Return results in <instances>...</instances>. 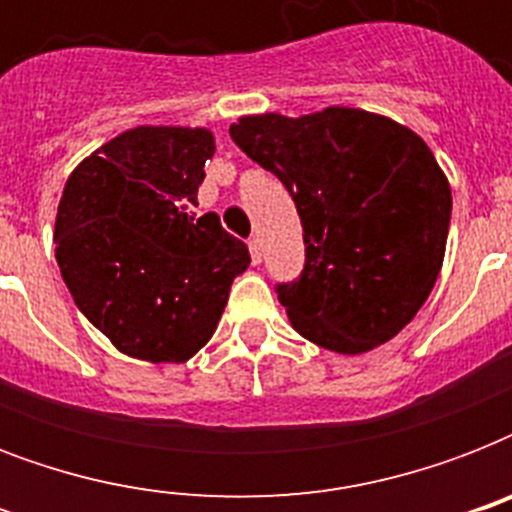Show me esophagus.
Returning a JSON list of instances; mask_svg holds the SVG:
<instances>
[{
  "label": "esophagus",
  "mask_w": 512,
  "mask_h": 512,
  "mask_svg": "<svg viewBox=\"0 0 512 512\" xmlns=\"http://www.w3.org/2000/svg\"><path fill=\"white\" fill-rule=\"evenodd\" d=\"M249 255H252V263L255 265L263 263V241L257 239V236H252V239H249Z\"/></svg>",
  "instance_id": "1"
}]
</instances>
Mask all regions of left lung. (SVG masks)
Segmentation results:
<instances>
[{
	"instance_id": "1",
	"label": "left lung",
	"mask_w": 512,
	"mask_h": 512,
	"mask_svg": "<svg viewBox=\"0 0 512 512\" xmlns=\"http://www.w3.org/2000/svg\"><path fill=\"white\" fill-rule=\"evenodd\" d=\"M228 132L284 183L303 223V271L276 284L292 327L348 356L396 337L436 284L452 220L425 140L358 108L244 116Z\"/></svg>"
}]
</instances>
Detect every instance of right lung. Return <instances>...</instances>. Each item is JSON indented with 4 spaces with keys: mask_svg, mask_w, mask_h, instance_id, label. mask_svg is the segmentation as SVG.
<instances>
[{
    "mask_svg": "<svg viewBox=\"0 0 512 512\" xmlns=\"http://www.w3.org/2000/svg\"><path fill=\"white\" fill-rule=\"evenodd\" d=\"M215 154L209 130L138 127L68 177L55 260L76 308L127 356L185 361L212 337L249 249L188 207Z\"/></svg>",
    "mask_w": 512,
    "mask_h": 512,
    "instance_id": "obj_1",
    "label": "right lung"
}]
</instances>
